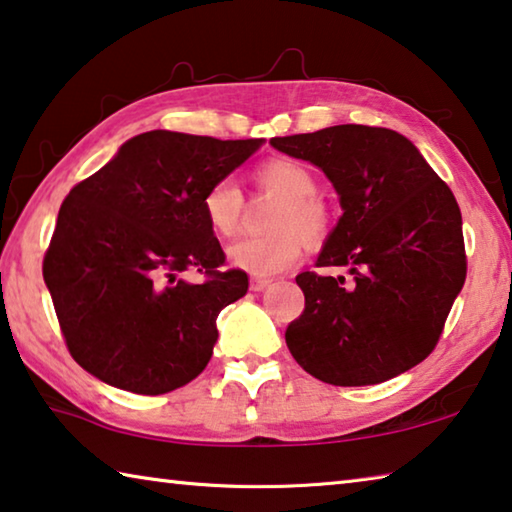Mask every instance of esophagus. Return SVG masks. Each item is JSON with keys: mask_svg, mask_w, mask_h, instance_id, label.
Returning a JSON list of instances; mask_svg holds the SVG:
<instances>
[{"mask_svg": "<svg viewBox=\"0 0 512 512\" xmlns=\"http://www.w3.org/2000/svg\"><path fill=\"white\" fill-rule=\"evenodd\" d=\"M266 287H271V280H268V277H253V280H250V291H264Z\"/></svg>", "mask_w": 512, "mask_h": 512, "instance_id": "1", "label": "esophagus"}]
</instances>
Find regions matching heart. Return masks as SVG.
Here are the masks:
<instances>
[{"label": "heart", "instance_id": "obj_1", "mask_svg": "<svg viewBox=\"0 0 512 512\" xmlns=\"http://www.w3.org/2000/svg\"><path fill=\"white\" fill-rule=\"evenodd\" d=\"M259 194L280 201L271 221L273 235L244 237L228 246V262L255 277H271L296 266L309 244H320L329 232V212L318 194L316 173L305 162L273 158L253 171ZM201 210L207 228L216 237H232L244 216V194L230 178H221L205 189Z\"/></svg>", "mask_w": 512, "mask_h": 512}]
</instances>
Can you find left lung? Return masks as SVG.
Segmentation results:
<instances>
[{"mask_svg": "<svg viewBox=\"0 0 512 512\" xmlns=\"http://www.w3.org/2000/svg\"><path fill=\"white\" fill-rule=\"evenodd\" d=\"M271 144L332 180L343 216L316 266H348L352 275L296 277L305 311L284 334L293 359L334 386L381 384L418 366L436 348L467 275L452 189L388 128L343 124Z\"/></svg>", "mask_w": 512, "mask_h": 512, "instance_id": "obj_1", "label": "left lung"}]
</instances>
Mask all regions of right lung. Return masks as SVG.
Instances as JSON below:
<instances>
[{"mask_svg": "<svg viewBox=\"0 0 512 512\" xmlns=\"http://www.w3.org/2000/svg\"><path fill=\"white\" fill-rule=\"evenodd\" d=\"M259 146L149 131L72 187L42 277L83 370L137 395L176 391L205 370L216 316L246 296L248 275L223 268L201 198ZM187 267L204 275L201 285L179 280Z\"/></svg>", "mask_w": 512, "mask_h": 512, "instance_id": "right-lung-1", "label": "right lung"}]
</instances>
